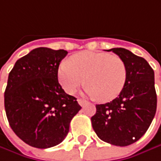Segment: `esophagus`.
Returning a JSON list of instances; mask_svg holds the SVG:
<instances>
[{
    "label": "esophagus",
    "mask_w": 161,
    "mask_h": 161,
    "mask_svg": "<svg viewBox=\"0 0 161 161\" xmlns=\"http://www.w3.org/2000/svg\"><path fill=\"white\" fill-rule=\"evenodd\" d=\"M77 101H78V103H79L80 106H84V105H86V101L85 99H83V98H78Z\"/></svg>",
    "instance_id": "obj_1"
}]
</instances>
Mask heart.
Returning a JSON list of instances; mask_svg holds the SVG:
<instances>
[{"instance_id": "b5f03b06", "label": "heart", "mask_w": 161, "mask_h": 161, "mask_svg": "<svg viewBox=\"0 0 161 161\" xmlns=\"http://www.w3.org/2000/svg\"><path fill=\"white\" fill-rule=\"evenodd\" d=\"M86 93L101 101H110L123 91L127 78L126 65L119 56L106 52L82 51L58 68V79L63 88L74 94L85 84Z\"/></svg>"}]
</instances>
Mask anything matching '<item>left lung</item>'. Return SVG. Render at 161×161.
I'll list each match as a JSON object with an SVG mask.
<instances>
[{
    "label": "left lung",
    "instance_id": "8db88e82",
    "mask_svg": "<svg viewBox=\"0 0 161 161\" xmlns=\"http://www.w3.org/2000/svg\"><path fill=\"white\" fill-rule=\"evenodd\" d=\"M112 51L123 59L127 78L123 91L112 101L96 105L91 117L97 136L110 145L126 147L141 138L153 121L157 110L154 71L142 57L123 49Z\"/></svg>",
    "mask_w": 161,
    "mask_h": 161
}]
</instances>
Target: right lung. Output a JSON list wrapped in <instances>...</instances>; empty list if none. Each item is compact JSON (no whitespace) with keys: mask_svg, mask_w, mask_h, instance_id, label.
Here are the masks:
<instances>
[{"mask_svg":"<svg viewBox=\"0 0 161 161\" xmlns=\"http://www.w3.org/2000/svg\"><path fill=\"white\" fill-rule=\"evenodd\" d=\"M64 50L37 48L16 61L8 76L4 108L14 134L25 144L49 148L65 138L80 110L76 98L58 82Z\"/></svg>","mask_w":161,"mask_h":161,"instance_id":"obj_1","label":"right lung"}]
</instances>
